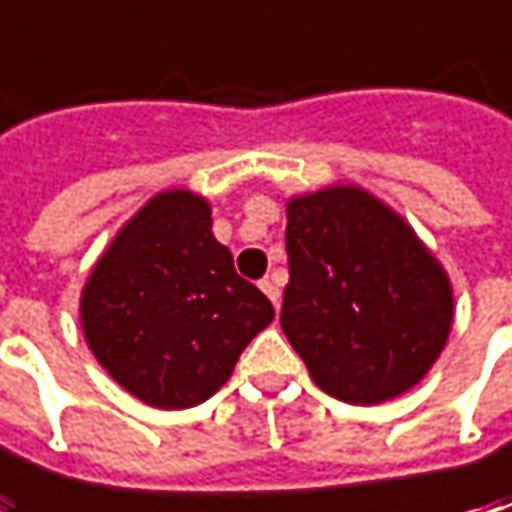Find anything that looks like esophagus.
Listing matches in <instances>:
<instances>
[{
	"label": "esophagus",
	"instance_id": "34e87169",
	"mask_svg": "<svg viewBox=\"0 0 512 512\" xmlns=\"http://www.w3.org/2000/svg\"><path fill=\"white\" fill-rule=\"evenodd\" d=\"M259 287H262V293H265L273 305H279V296H282V290H279V285H276V279H262V282H259Z\"/></svg>",
	"mask_w": 512,
	"mask_h": 512
}]
</instances>
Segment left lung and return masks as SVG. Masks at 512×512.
<instances>
[{"label":"left lung","instance_id":"obj_1","mask_svg":"<svg viewBox=\"0 0 512 512\" xmlns=\"http://www.w3.org/2000/svg\"><path fill=\"white\" fill-rule=\"evenodd\" d=\"M282 330L325 393L350 404L402 396L439 359L453 325L447 273L362 187L287 202Z\"/></svg>","mask_w":512,"mask_h":512}]
</instances>
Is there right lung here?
I'll return each instance as SVG.
<instances>
[{
	"mask_svg": "<svg viewBox=\"0 0 512 512\" xmlns=\"http://www.w3.org/2000/svg\"><path fill=\"white\" fill-rule=\"evenodd\" d=\"M190 190L153 196L96 262L82 293L93 356L130 396L182 410L230 379L273 305L242 279Z\"/></svg>",
	"mask_w": 512,
	"mask_h": 512,
	"instance_id": "1",
	"label": "right lung"
}]
</instances>
